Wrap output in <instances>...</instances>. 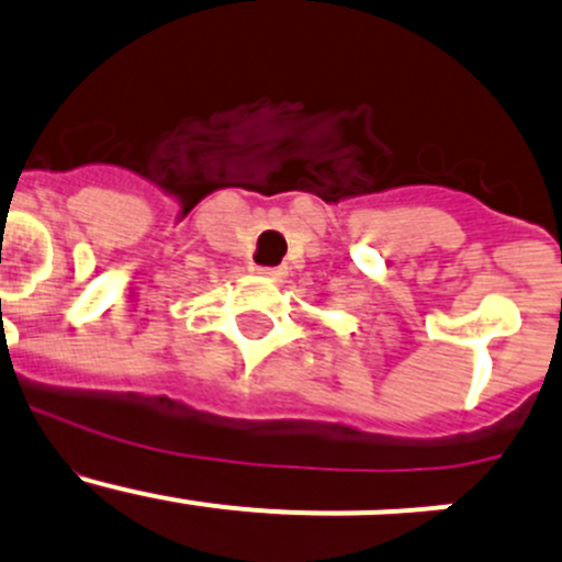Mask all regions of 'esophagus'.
Returning a JSON list of instances; mask_svg holds the SVG:
<instances>
[{"label":"esophagus","instance_id":"obj_1","mask_svg":"<svg viewBox=\"0 0 562 562\" xmlns=\"http://www.w3.org/2000/svg\"><path fill=\"white\" fill-rule=\"evenodd\" d=\"M258 274L269 277V280H280V277L285 274V269H280V266H260Z\"/></svg>","mask_w":562,"mask_h":562}]
</instances>
